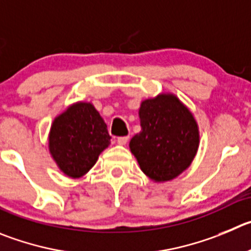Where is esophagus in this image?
I'll return each mask as SVG.
<instances>
[{"label": "esophagus", "mask_w": 251, "mask_h": 251, "mask_svg": "<svg viewBox=\"0 0 251 251\" xmlns=\"http://www.w3.org/2000/svg\"><path fill=\"white\" fill-rule=\"evenodd\" d=\"M127 141H128V137L127 136L118 137V140H116V142H118L119 145H121V146H124V145L127 144Z\"/></svg>", "instance_id": "1"}]
</instances>
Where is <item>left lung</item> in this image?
<instances>
[{
  "mask_svg": "<svg viewBox=\"0 0 251 251\" xmlns=\"http://www.w3.org/2000/svg\"><path fill=\"white\" fill-rule=\"evenodd\" d=\"M141 131L130 150L142 172L154 182L178 177L191 166L200 146V130L191 110L175 94L163 93L141 102Z\"/></svg>",
  "mask_w": 251,
  "mask_h": 251,
  "instance_id": "obj_1",
  "label": "left lung"
}]
</instances>
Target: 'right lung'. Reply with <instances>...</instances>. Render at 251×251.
I'll return each mask as SVG.
<instances>
[{
	"instance_id": "right-lung-1",
	"label": "right lung",
	"mask_w": 251,
	"mask_h": 251,
	"mask_svg": "<svg viewBox=\"0 0 251 251\" xmlns=\"http://www.w3.org/2000/svg\"><path fill=\"white\" fill-rule=\"evenodd\" d=\"M104 119L91 102L79 101L58 115L50 126L48 147L59 170L80 178L110 145Z\"/></svg>"
}]
</instances>
